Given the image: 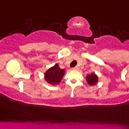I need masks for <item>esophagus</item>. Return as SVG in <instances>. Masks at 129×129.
<instances>
[{"label": "esophagus", "instance_id": "obj_1", "mask_svg": "<svg viewBox=\"0 0 129 129\" xmlns=\"http://www.w3.org/2000/svg\"><path fill=\"white\" fill-rule=\"evenodd\" d=\"M74 70H78L79 69V67L78 66H76V67H74Z\"/></svg>", "mask_w": 129, "mask_h": 129}]
</instances>
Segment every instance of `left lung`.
<instances>
[{
    "mask_svg": "<svg viewBox=\"0 0 129 129\" xmlns=\"http://www.w3.org/2000/svg\"><path fill=\"white\" fill-rule=\"evenodd\" d=\"M86 81L90 86H94L96 84L98 81V78L94 73H92L91 74H89L86 77Z\"/></svg>",
    "mask_w": 129,
    "mask_h": 129,
    "instance_id": "8db88e82",
    "label": "left lung"
}]
</instances>
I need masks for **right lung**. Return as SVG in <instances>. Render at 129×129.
I'll list each match as a JSON object with an SVG mask.
<instances>
[{
    "instance_id": "add662e5",
    "label": "right lung",
    "mask_w": 129,
    "mask_h": 129,
    "mask_svg": "<svg viewBox=\"0 0 129 129\" xmlns=\"http://www.w3.org/2000/svg\"><path fill=\"white\" fill-rule=\"evenodd\" d=\"M65 70H62L59 67L57 63L51 67L45 73V80L50 84L55 86L60 83L64 76Z\"/></svg>"
}]
</instances>
